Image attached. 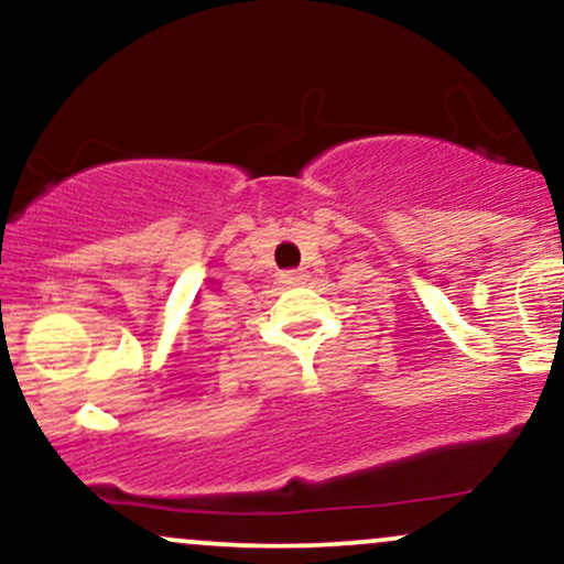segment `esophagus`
<instances>
[{"label": "esophagus", "instance_id": "34e87169", "mask_svg": "<svg viewBox=\"0 0 564 564\" xmlns=\"http://www.w3.org/2000/svg\"><path fill=\"white\" fill-rule=\"evenodd\" d=\"M302 281H307V273H304V270H286V273H283V283H289V286H296V283Z\"/></svg>", "mask_w": 564, "mask_h": 564}]
</instances>
